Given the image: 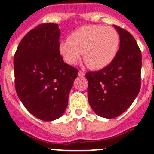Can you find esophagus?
<instances>
[{
  "label": "esophagus",
  "mask_w": 154,
  "mask_h": 154,
  "mask_svg": "<svg viewBox=\"0 0 154 154\" xmlns=\"http://www.w3.org/2000/svg\"><path fill=\"white\" fill-rule=\"evenodd\" d=\"M78 76H79V77H83L84 76H85V73H84L83 72H81V71H79V72H78Z\"/></svg>",
  "instance_id": "34e87169"
}]
</instances>
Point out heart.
I'll list each match as a JSON object with an SVG mask.
<instances>
[{
	"label": "heart",
	"instance_id": "obj_1",
	"mask_svg": "<svg viewBox=\"0 0 154 154\" xmlns=\"http://www.w3.org/2000/svg\"><path fill=\"white\" fill-rule=\"evenodd\" d=\"M119 36L111 26L89 25L73 32L69 40L59 44L60 54L69 65L77 63L83 53V60L88 68L100 70L106 68L117 55Z\"/></svg>",
	"mask_w": 154,
	"mask_h": 154
}]
</instances>
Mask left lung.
Segmentation results:
<instances>
[{"instance_id":"left-lung-1","label":"left lung","mask_w":154,"mask_h":154,"mask_svg":"<svg viewBox=\"0 0 154 154\" xmlns=\"http://www.w3.org/2000/svg\"><path fill=\"white\" fill-rule=\"evenodd\" d=\"M119 35V48L112 63L85 74L88 103L97 115L115 118L129 108L141 85L142 54L137 41L128 31L114 25Z\"/></svg>"}]
</instances>
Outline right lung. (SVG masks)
<instances>
[{
    "instance_id": "add662e5",
    "label": "right lung",
    "mask_w": 154,
    "mask_h": 154,
    "mask_svg": "<svg viewBox=\"0 0 154 154\" xmlns=\"http://www.w3.org/2000/svg\"><path fill=\"white\" fill-rule=\"evenodd\" d=\"M60 36L57 24L39 25L23 37L14 56L17 96L32 115L43 121L63 114L78 74L60 54Z\"/></svg>"
}]
</instances>
